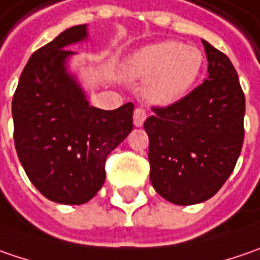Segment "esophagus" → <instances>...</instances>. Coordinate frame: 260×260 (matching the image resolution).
<instances>
[{"label": "esophagus", "mask_w": 260, "mask_h": 260, "mask_svg": "<svg viewBox=\"0 0 260 260\" xmlns=\"http://www.w3.org/2000/svg\"><path fill=\"white\" fill-rule=\"evenodd\" d=\"M145 119H147V113H145L144 109L137 108L134 110V125H135L137 128H140V126L144 125Z\"/></svg>", "instance_id": "esophagus-1"}]
</instances>
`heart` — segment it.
Here are the masks:
<instances>
[{"mask_svg": "<svg viewBox=\"0 0 260 260\" xmlns=\"http://www.w3.org/2000/svg\"><path fill=\"white\" fill-rule=\"evenodd\" d=\"M204 55L176 40L157 42L135 52L125 63L132 80H147L144 97L155 106H170L189 94L201 75Z\"/></svg>", "mask_w": 260, "mask_h": 260, "instance_id": "obj_1", "label": "heart"}]
</instances>
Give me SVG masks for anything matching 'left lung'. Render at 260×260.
<instances>
[{"label":"left lung","mask_w":260,"mask_h":260,"mask_svg":"<svg viewBox=\"0 0 260 260\" xmlns=\"http://www.w3.org/2000/svg\"><path fill=\"white\" fill-rule=\"evenodd\" d=\"M208 77L167 108H152L150 179L158 195L176 205L212 198L234 170L244 138V94L232 61L202 39Z\"/></svg>","instance_id":"obj_1"}]
</instances>
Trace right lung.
I'll list each match as a JSON object with an SVG mask.
<instances>
[{"instance_id":"add662e5","label":"right lung","mask_w":260,"mask_h":260,"mask_svg":"<svg viewBox=\"0 0 260 260\" xmlns=\"http://www.w3.org/2000/svg\"><path fill=\"white\" fill-rule=\"evenodd\" d=\"M88 39L87 24L63 30L36 51L13 97L14 144L30 182L45 198L81 205L103 186L106 157L134 128V105L90 106L67 48Z\"/></svg>"}]
</instances>
